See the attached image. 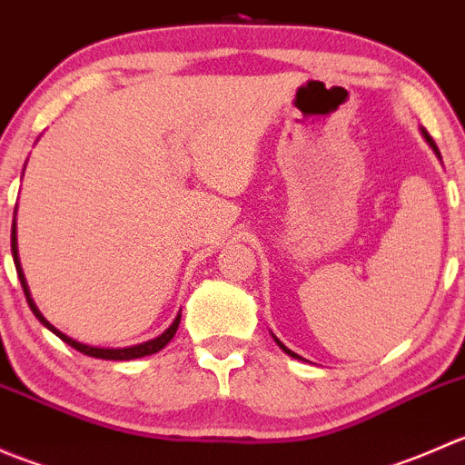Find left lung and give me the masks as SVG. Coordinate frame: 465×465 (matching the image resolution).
<instances>
[{"mask_svg":"<svg viewBox=\"0 0 465 465\" xmlns=\"http://www.w3.org/2000/svg\"><path fill=\"white\" fill-rule=\"evenodd\" d=\"M420 133H423L425 142H428L430 145H432V150H434V153H436V154H439V159H440V153H439V148H436L434 139H432V137H430V134H428V133H425V130H420ZM274 340H276V337H274ZM276 344H279V346H281V349H283V351H285V353H288V355H290V358H297V360H303V358H302V355H297V353H294V351H290V349H288V346H285V344H283V341H279V340H276Z\"/></svg>","mask_w":465,"mask_h":465,"instance_id":"8db88e82","label":"left lung"}]
</instances>
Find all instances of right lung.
<instances>
[{
  "label": "right lung",
  "instance_id": "obj_1",
  "mask_svg": "<svg viewBox=\"0 0 465 465\" xmlns=\"http://www.w3.org/2000/svg\"><path fill=\"white\" fill-rule=\"evenodd\" d=\"M11 252H13V261H15V267H17V276H20V283H22V290H25L26 294V302H29V308L33 311V315L37 317L42 323H45L46 328H49L51 332H55V335L60 337V340L64 341V344H69L72 349L81 351V353L89 355V358H101V360H134V358H143V355H153L157 353V351H162L163 346L168 344V341L173 340V335L177 332V326H180V320L182 315L175 317V322L171 323V326L166 328V331L162 332L159 337H154V340L150 341H143V344H137V346H125V349H98V346H87V344H81V341L72 340V337H67L64 332H60L58 328L54 326V323H49L42 317V312L37 311V306L33 303L31 299V292H29V285H26V279H25V272H22V265H20V256H17V236H15V223H13V232H11Z\"/></svg>",
  "mask_w": 465,
  "mask_h": 465
}]
</instances>
